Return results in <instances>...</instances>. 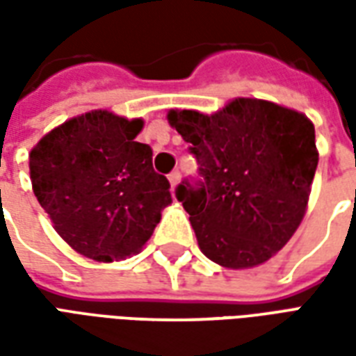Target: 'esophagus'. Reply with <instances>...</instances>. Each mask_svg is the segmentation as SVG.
I'll use <instances>...</instances> for the list:
<instances>
[{
  "instance_id": "obj_1",
  "label": "esophagus",
  "mask_w": 356,
  "mask_h": 356,
  "mask_svg": "<svg viewBox=\"0 0 356 356\" xmlns=\"http://www.w3.org/2000/svg\"><path fill=\"white\" fill-rule=\"evenodd\" d=\"M168 179H170V183H171V191H173V188H175V186H177L179 179H181V173H179L177 170H175V171H171L170 175H168Z\"/></svg>"
}]
</instances>
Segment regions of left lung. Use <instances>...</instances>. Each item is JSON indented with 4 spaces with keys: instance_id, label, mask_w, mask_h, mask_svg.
Instances as JSON below:
<instances>
[{
    "instance_id": "8db88e82",
    "label": "left lung",
    "mask_w": 356,
    "mask_h": 356,
    "mask_svg": "<svg viewBox=\"0 0 356 356\" xmlns=\"http://www.w3.org/2000/svg\"><path fill=\"white\" fill-rule=\"evenodd\" d=\"M191 143L200 181L175 191L202 254L227 268L268 261L305 216L318 150L301 112L259 99H234L216 114L170 110Z\"/></svg>"
}]
</instances>
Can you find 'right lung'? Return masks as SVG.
Wrapping results in <instances>:
<instances>
[{"label": "right lung", "mask_w": 356, "mask_h": 356, "mask_svg": "<svg viewBox=\"0 0 356 356\" xmlns=\"http://www.w3.org/2000/svg\"><path fill=\"white\" fill-rule=\"evenodd\" d=\"M143 120L91 110L68 120L30 152V179L55 231L78 254L118 261L139 254L171 204L170 181L137 143Z\"/></svg>", "instance_id": "right-lung-1"}]
</instances>
